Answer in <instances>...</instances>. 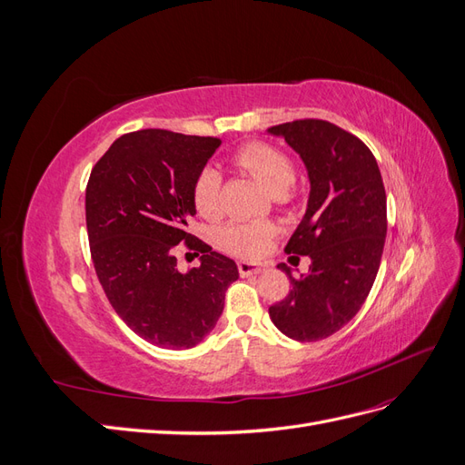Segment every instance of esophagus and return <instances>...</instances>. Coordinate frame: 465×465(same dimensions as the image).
<instances>
[{"label":"esophagus","mask_w":465,"mask_h":465,"mask_svg":"<svg viewBox=\"0 0 465 465\" xmlns=\"http://www.w3.org/2000/svg\"><path fill=\"white\" fill-rule=\"evenodd\" d=\"M267 270L265 263H252V262H238V273H241L242 277H248V275H256V273H262Z\"/></svg>","instance_id":"1"}]
</instances>
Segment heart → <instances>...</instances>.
Returning <instances> with one entry per match:
<instances>
[{
	"instance_id": "obj_1",
	"label": "heart",
	"mask_w": 465,
	"mask_h": 465,
	"mask_svg": "<svg viewBox=\"0 0 465 465\" xmlns=\"http://www.w3.org/2000/svg\"><path fill=\"white\" fill-rule=\"evenodd\" d=\"M236 163L254 174L272 193H285L294 182V166L285 153L262 142L248 143L234 154ZM193 205L203 217H215L221 203V174L205 166L192 188ZM275 227L272 223H227L217 232V244L238 258H258L272 244Z\"/></svg>"
}]
</instances>
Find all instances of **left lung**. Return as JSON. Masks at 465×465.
<instances>
[{"label":"left lung","mask_w":465,"mask_h":465,"mask_svg":"<svg viewBox=\"0 0 465 465\" xmlns=\"http://www.w3.org/2000/svg\"><path fill=\"white\" fill-rule=\"evenodd\" d=\"M267 134L301 154L311 180L306 213L285 246L311 267L294 279L277 265L292 287L270 318L291 340H326L353 320L376 279L388 229L382 174L371 149L331 122L294 120Z\"/></svg>","instance_id":"left-lung-1"}]
</instances>
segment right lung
I'll return each instance as SVG.
<instances>
[{"label": "right lung", "mask_w": 465, "mask_h": 465, "mask_svg": "<svg viewBox=\"0 0 465 465\" xmlns=\"http://www.w3.org/2000/svg\"><path fill=\"white\" fill-rule=\"evenodd\" d=\"M221 145L217 137L139 130L118 137L85 192L91 258L116 314L145 341L190 349L215 328L236 263L192 236V188ZM203 254L180 272L175 244Z\"/></svg>", "instance_id": "add662e5"}]
</instances>
